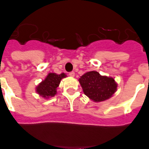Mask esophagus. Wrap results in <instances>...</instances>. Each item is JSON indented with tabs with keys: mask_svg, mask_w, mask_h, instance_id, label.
Listing matches in <instances>:
<instances>
[{
	"mask_svg": "<svg viewBox=\"0 0 149 149\" xmlns=\"http://www.w3.org/2000/svg\"><path fill=\"white\" fill-rule=\"evenodd\" d=\"M69 76L71 77H75V72H70V73H69Z\"/></svg>",
	"mask_w": 149,
	"mask_h": 149,
	"instance_id": "esophagus-1",
	"label": "esophagus"
}]
</instances>
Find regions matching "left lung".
Segmentation results:
<instances>
[{"label": "left lung", "instance_id": "left-lung-1", "mask_svg": "<svg viewBox=\"0 0 149 149\" xmlns=\"http://www.w3.org/2000/svg\"><path fill=\"white\" fill-rule=\"evenodd\" d=\"M83 91L95 102L109 99L117 90V84L114 78L102 76L97 71L85 72L79 79Z\"/></svg>", "mask_w": 149, "mask_h": 149}]
</instances>
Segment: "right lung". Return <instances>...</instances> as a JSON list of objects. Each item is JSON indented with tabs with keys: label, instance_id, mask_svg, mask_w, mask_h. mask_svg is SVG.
<instances>
[{
	"label": "right lung",
	"instance_id": "right-lung-1",
	"mask_svg": "<svg viewBox=\"0 0 149 149\" xmlns=\"http://www.w3.org/2000/svg\"><path fill=\"white\" fill-rule=\"evenodd\" d=\"M66 77V74L64 72L61 74L50 72L46 78L36 87V92L46 99L54 97L57 94V88L59 86L61 80Z\"/></svg>",
	"mask_w": 149,
	"mask_h": 149
}]
</instances>
